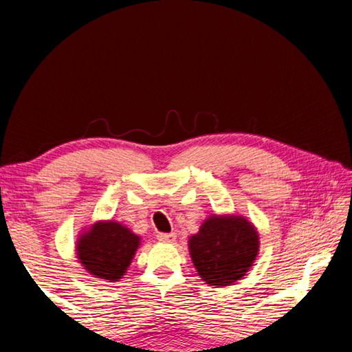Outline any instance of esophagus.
<instances>
[{"mask_svg": "<svg viewBox=\"0 0 352 352\" xmlns=\"http://www.w3.org/2000/svg\"><path fill=\"white\" fill-rule=\"evenodd\" d=\"M157 239L160 242H174L175 241V234L174 233H158Z\"/></svg>", "mask_w": 352, "mask_h": 352, "instance_id": "1", "label": "esophagus"}]
</instances>
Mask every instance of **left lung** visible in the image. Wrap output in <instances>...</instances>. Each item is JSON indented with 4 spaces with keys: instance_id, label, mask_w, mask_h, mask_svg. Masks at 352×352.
Returning a JSON list of instances; mask_svg holds the SVG:
<instances>
[{
    "instance_id": "left-lung-1",
    "label": "left lung",
    "mask_w": 352,
    "mask_h": 352,
    "mask_svg": "<svg viewBox=\"0 0 352 352\" xmlns=\"http://www.w3.org/2000/svg\"><path fill=\"white\" fill-rule=\"evenodd\" d=\"M259 236L243 217L212 216L189 239L190 258L199 275L211 285H230L252 267Z\"/></svg>"
}]
</instances>
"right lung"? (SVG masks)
<instances>
[{
	"instance_id": "1",
	"label": "right lung",
	"mask_w": 352,
	"mask_h": 352,
	"mask_svg": "<svg viewBox=\"0 0 352 352\" xmlns=\"http://www.w3.org/2000/svg\"><path fill=\"white\" fill-rule=\"evenodd\" d=\"M138 247L140 237L124 225L99 222L77 242V256L91 275L113 283L126 273Z\"/></svg>"
}]
</instances>
